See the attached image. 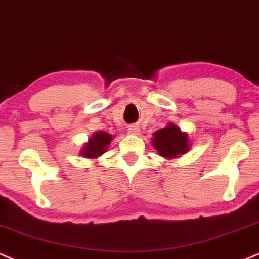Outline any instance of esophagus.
<instances>
[{
  "label": "esophagus",
  "instance_id": "obj_1",
  "mask_svg": "<svg viewBox=\"0 0 259 259\" xmlns=\"http://www.w3.org/2000/svg\"><path fill=\"white\" fill-rule=\"evenodd\" d=\"M127 131H128V133H131V135H139V132H140L138 126H130Z\"/></svg>",
  "mask_w": 259,
  "mask_h": 259
}]
</instances>
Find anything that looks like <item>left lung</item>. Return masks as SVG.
I'll use <instances>...</instances> for the list:
<instances>
[{
    "label": "left lung",
    "mask_w": 259,
    "mask_h": 259,
    "mask_svg": "<svg viewBox=\"0 0 259 259\" xmlns=\"http://www.w3.org/2000/svg\"><path fill=\"white\" fill-rule=\"evenodd\" d=\"M152 146L159 156L165 159H174L186 154L191 144L187 133L183 132L177 124L170 122L164 128L154 133Z\"/></svg>",
    "instance_id": "obj_1"
}]
</instances>
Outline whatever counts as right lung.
Returning <instances> with one entry per match:
<instances>
[{
	"instance_id": "obj_1",
	"label": "right lung",
	"mask_w": 259,
	"mask_h": 259,
	"mask_svg": "<svg viewBox=\"0 0 259 259\" xmlns=\"http://www.w3.org/2000/svg\"><path fill=\"white\" fill-rule=\"evenodd\" d=\"M113 140V136L104 131H97L91 135L88 142L85 143L80 150V155L85 158L96 159L107 151L108 146Z\"/></svg>"
}]
</instances>
